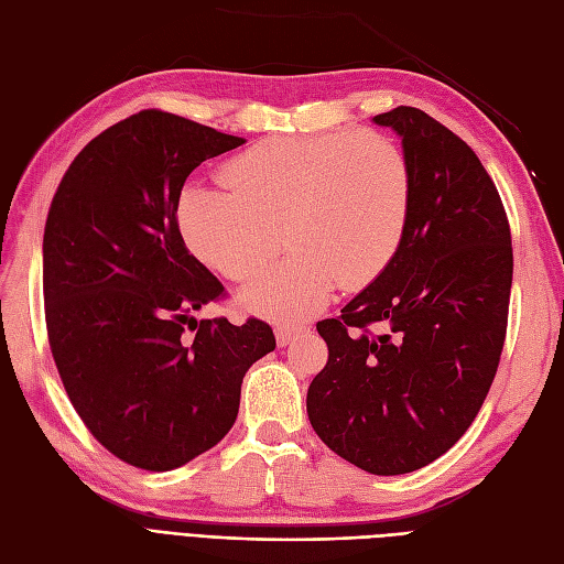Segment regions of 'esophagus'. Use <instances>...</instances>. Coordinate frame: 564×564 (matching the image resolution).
Listing matches in <instances>:
<instances>
[{
    "label": "esophagus",
    "instance_id": "1",
    "mask_svg": "<svg viewBox=\"0 0 564 564\" xmlns=\"http://www.w3.org/2000/svg\"><path fill=\"white\" fill-rule=\"evenodd\" d=\"M301 334V327H292V324H278L275 327V338H278V346L284 348L292 344V338Z\"/></svg>",
    "mask_w": 564,
    "mask_h": 564
}]
</instances>
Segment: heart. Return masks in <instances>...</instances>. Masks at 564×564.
<instances>
[{"instance_id": "heart-1", "label": "heart", "mask_w": 564, "mask_h": 564, "mask_svg": "<svg viewBox=\"0 0 564 564\" xmlns=\"http://www.w3.org/2000/svg\"><path fill=\"white\" fill-rule=\"evenodd\" d=\"M226 183L183 187L181 232L204 263L245 282L280 251L284 228L294 251L240 296L284 322L324 308L336 284L360 289L377 278L414 197L406 152L381 131L265 139L226 166Z\"/></svg>"}]
</instances>
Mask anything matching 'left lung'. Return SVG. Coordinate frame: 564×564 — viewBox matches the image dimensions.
Wrapping results in <instances>:
<instances>
[{"mask_svg": "<svg viewBox=\"0 0 564 564\" xmlns=\"http://www.w3.org/2000/svg\"><path fill=\"white\" fill-rule=\"evenodd\" d=\"M414 176L398 251L340 315L317 322L329 360L308 419L340 458L373 475L433 464L468 431L501 360L513 247L499 191L466 141L419 108L377 115ZM383 323V335H371Z\"/></svg>", "mask_w": 564, "mask_h": 564, "instance_id": "obj_1", "label": "left lung"}]
</instances>
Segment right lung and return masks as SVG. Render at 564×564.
Listing matches in <instances>:
<instances>
[{"label":"right lung","instance_id":"right-lung-1","mask_svg":"<svg viewBox=\"0 0 564 564\" xmlns=\"http://www.w3.org/2000/svg\"><path fill=\"white\" fill-rule=\"evenodd\" d=\"M172 112L143 110L84 145L44 228L48 346L75 412L110 454L172 470L218 445L247 369L275 350L265 322L195 319L224 296L178 230L185 178L240 148Z\"/></svg>","mask_w":564,"mask_h":564}]
</instances>
